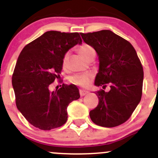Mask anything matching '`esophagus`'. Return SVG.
I'll list each match as a JSON object with an SVG mask.
<instances>
[{"label":"esophagus","instance_id":"34e87169","mask_svg":"<svg viewBox=\"0 0 158 158\" xmlns=\"http://www.w3.org/2000/svg\"><path fill=\"white\" fill-rule=\"evenodd\" d=\"M87 94H88V91H86V90H79V94H80L81 97H83V96L86 95Z\"/></svg>","mask_w":158,"mask_h":158}]
</instances>
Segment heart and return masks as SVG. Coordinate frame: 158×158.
Masks as SVG:
<instances>
[{
    "label": "heart",
    "instance_id": "heart-1",
    "mask_svg": "<svg viewBox=\"0 0 158 158\" xmlns=\"http://www.w3.org/2000/svg\"><path fill=\"white\" fill-rule=\"evenodd\" d=\"M79 52L80 53V55L84 58L85 59H86L91 54L95 53L94 48L92 47L89 46V45L84 44L82 46H81L79 49ZM69 59V53L64 54V57L62 59V64L63 65H65L68 62ZM92 75L90 74H86V75H82V76H77V77H73L70 79V80L73 83L76 85H80L81 87H88L90 85V80H91Z\"/></svg>",
    "mask_w": 158,
    "mask_h": 158
}]
</instances>
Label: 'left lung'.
<instances>
[{"label":"left lung","instance_id":"left-lung-1","mask_svg":"<svg viewBox=\"0 0 158 158\" xmlns=\"http://www.w3.org/2000/svg\"><path fill=\"white\" fill-rule=\"evenodd\" d=\"M99 57V71L94 85H110V90H99V104L90 111L91 120L111 128L128 120L140 102L143 70L137 52L128 41L110 30L80 33Z\"/></svg>","mask_w":158,"mask_h":158}]
</instances>
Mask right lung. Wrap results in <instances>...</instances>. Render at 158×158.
<instances>
[{
  "instance_id": "add662e5",
  "label": "right lung",
  "mask_w": 158,
  "mask_h": 158,
  "mask_svg": "<svg viewBox=\"0 0 158 158\" xmlns=\"http://www.w3.org/2000/svg\"><path fill=\"white\" fill-rule=\"evenodd\" d=\"M78 44H81L78 32L48 31L26 45L18 58L12 78L16 106L39 129L63 126L68 105L80 97L74 85L50 90V85L60 77L64 54Z\"/></svg>"
}]
</instances>
